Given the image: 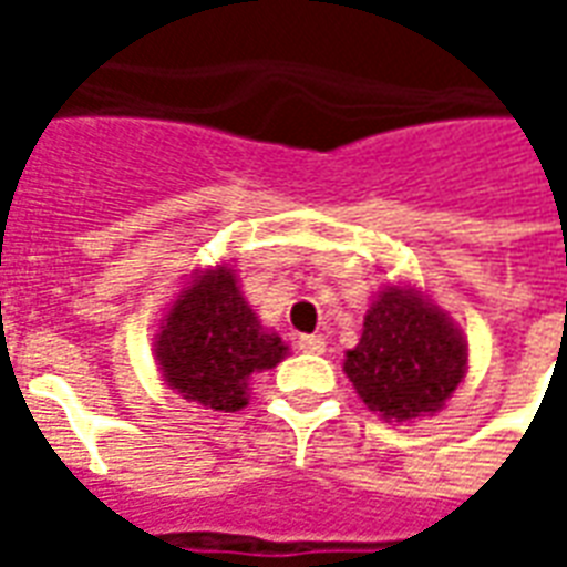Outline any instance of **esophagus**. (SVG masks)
<instances>
[{
    "instance_id": "34e87169",
    "label": "esophagus",
    "mask_w": 567,
    "mask_h": 567,
    "mask_svg": "<svg viewBox=\"0 0 567 567\" xmlns=\"http://www.w3.org/2000/svg\"><path fill=\"white\" fill-rule=\"evenodd\" d=\"M297 346H300L303 352L321 355V352H324V337H321V333H303V337L297 340Z\"/></svg>"
}]
</instances>
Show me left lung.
Wrapping results in <instances>:
<instances>
[{
  "label": "left lung",
  "instance_id": "left-lung-1",
  "mask_svg": "<svg viewBox=\"0 0 567 567\" xmlns=\"http://www.w3.org/2000/svg\"><path fill=\"white\" fill-rule=\"evenodd\" d=\"M343 370L358 398L385 422L437 413L467 373L462 328L422 291L385 285L364 316Z\"/></svg>",
  "mask_w": 567,
  "mask_h": 567
}]
</instances>
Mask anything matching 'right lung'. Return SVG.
Wrapping results in <instances>:
<instances>
[{"label": "right lung", "instance_id": "obj_1", "mask_svg": "<svg viewBox=\"0 0 567 567\" xmlns=\"http://www.w3.org/2000/svg\"><path fill=\"white\" fill-rule=\"evenodd\" d=\"M154 355L166 385L185 401L236 413L248 404V380L276 368L288 346L260 324L236 272L218 264L178 291L154 333Z\"/></svg>", "mask_w": 567, "mask_h": 567}]
</instances>
